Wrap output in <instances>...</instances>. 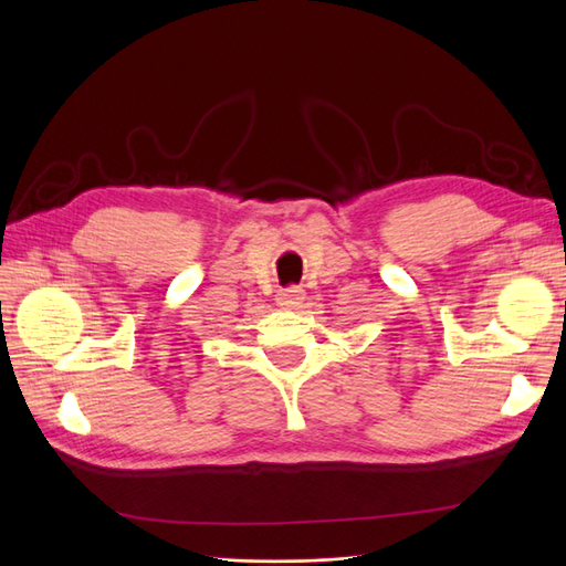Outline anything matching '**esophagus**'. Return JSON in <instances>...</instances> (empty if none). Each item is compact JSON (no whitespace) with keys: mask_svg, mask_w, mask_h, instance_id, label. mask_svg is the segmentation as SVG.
<instances>
[{"mask_svg":"<svg viewBox=\"0 0 566 566\" xmlns=\"http://www.w3.org/2000/svg\"><path fill=\"white\" fill-rule=\"evenodd\" d=\"M276 300H279L281 306H300L302 300H304V290L295 287V285L293 287H283V290H279Z\"/></svg>","mask_w":566,"mask_h":566,"instance_id":"34e87169","label":"esophagus"}]
</instances>
